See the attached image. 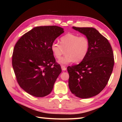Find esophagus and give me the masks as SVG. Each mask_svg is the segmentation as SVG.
I'll return each mask as SVG.
<instances>
[{"instance_id":"1","label":"esophagus","mask_w":122,"mask_h":122,"mask_svg":"<svg viewBox=\"0 0 122 122\" xmlns=\"http://www.w3.org/2000/svg\"><path fill=\"white\" fill-rule=\"evenodd\" d=\"M61 69H62V71H66V66H61Z\"/></svg>"}]
</instances>
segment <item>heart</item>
I'll return each instance as SVG.
<instances>
[{"mask_svg": "<svg viewBox=\"0 0 122 122\" xmlns=\"http://www.w3.org/2000/svg\"><path fill=\"white\" fill-rule=\"evenodd\" d=\"M60 43H53L51 50L56 59H59L65 50L66 55L60 59L58 62L62 65L74 62H80L83 60L90 49L89 40L84 36L68 33L62 36L60 40Z\"/></svg>", "mask_w": 122, "mask_h": 122, "instance_id": "heart-1", "label": "heart"}]
</instances>
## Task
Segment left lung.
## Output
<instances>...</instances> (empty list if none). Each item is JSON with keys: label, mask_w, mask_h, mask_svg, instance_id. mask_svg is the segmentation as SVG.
<instances>
[{"label": "left lung", "mask_w": 122, "mask_h": 122, "mask_svg": "<svg viewBox=\"0 0 122 122\" xmlns=\"http://www.w3.org/2000/svg\"><path fill=\"white\" fill-rule=\"evenodd\" d=\"M72 28L86 36L90 49L81 63L67 68L69 87L76 97L90 98L99 94L107 85L114 64L113 52L107 39L95 28Z\"/></svg>", "instance_id": "obj_1"}]
</instances>
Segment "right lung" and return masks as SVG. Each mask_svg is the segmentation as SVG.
Listing matches in <instances>:
<instances>
[{
  "label": "right lung",
  "mask_w": 122,
  "mask_h": 122,
  "mask_svg": "<svg viewBox=\"0 0 122 122\" xmlns=\"http://www.w3.org/2000/svg\"><path fill=\"white\" fill-rule=\"evenodd\" d=\"M64 32L56 25L33 28L17 41L12 64L18 84L29 94L43 97L50 94L62 70L51 50L54 40Z\"/></svg>",
  "instance_id": "1"
}]
</instances>
